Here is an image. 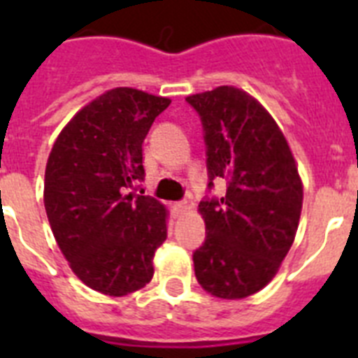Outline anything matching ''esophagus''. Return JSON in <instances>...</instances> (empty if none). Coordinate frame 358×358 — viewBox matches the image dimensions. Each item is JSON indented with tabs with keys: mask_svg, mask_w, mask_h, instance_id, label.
<instances>
[{
	"mask_svg": "<svg viewBox=\"0 0 358 358\" xmlns=\"http://www.w3.org/2000/svg\"><path fill=\"white\" fill-rule=\"evenodd\" d=\"M173 211H176L177 215H182V213H186V211H188V202H176V204H173Z\"/></svg>",
	"mask_w": 358,
	"mask_h": 358,
	"instance_id": "1",
	"label": "esophagus"
}]
</instances>
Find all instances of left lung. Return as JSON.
I'll list each match as a JSON object with an SVG mask.
<instances>
[{
	"label": "left lung",
	"instance_id": "obj_1",
	"mask_svg": "<svg viewBox=\"0 0 358 358\" xmlns=\"http://www.w3.org/2000/svg\"><path fill=\"white\" fill-rule=\"evenodd\" d=\"M204 127L210 185L227 181L220 201H202L206 240L194 252L208 294L243 299L268 285L292 248L303 182L289 141L268 110L235 85L189 94Z\"/></svg>",
	"mask_w": 358,
	"mask_h": 358
}]
</instances>
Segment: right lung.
Wrapping results in <instances>:
<instances>
[{
	"label": "right lung",
	"instance_id": "right-lung-1",
	"mask_svg": "<svg viewBox=\"0 0 358 358\" xmlns=\"http://www.w3.org/2000/svg\"><path fill=\"white\" fill-rule=\"evenodd\" d=\"M170 102L132 87L106 91L66 123L50 152L44 208L57 245L78 280L106 296L143 289L166 240V208L125 189L145 177L143 141Z\"/></svg>",
	"mask_w": 358,
	"mask_h": 358
}]
</instances>
